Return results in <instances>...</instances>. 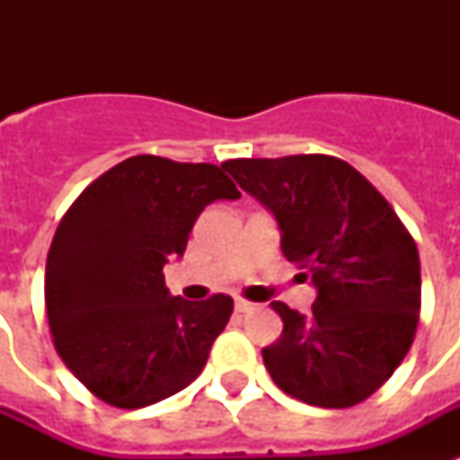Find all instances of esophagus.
I'll list each match as a JSON object with an SVG mask.
<instances>
[{"mask_svg":"<svg viewBox=\"0 0 460 460\" xmlns=\"http://www.w3.org/2000/svg\"><path fill=\"white\" fill-rule=\"evenodd\" d=\"M234 307H236V313H251L252 307H255V303L243 301V298H236V303H234Z\"/></svg>","mask_w":460,"mask_h":460,"instance_id":"34e87169","label":"esophagus"}]
</instances>
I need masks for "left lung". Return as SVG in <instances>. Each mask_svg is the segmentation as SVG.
<instances>
[{"instance_id": "1", "label": "left lung", "mask_w": 460, "mask_h": 460, "mask_svg": "<svg viewBox=\"0 0 460 460\" xmlns=\"http://www.w3.org/2000/svg\"><path fill=\"white\" fill-rule=\"evenodd\" d=\"M222 166L272 212L284 258L307 270L317 291L310 314L272 303L284 332L262 349L267 372L303 403L356 406L392 377L413 343L420 313L415 241L377 188L343 159L294 155Z\"/></svg>"}]
</instances>
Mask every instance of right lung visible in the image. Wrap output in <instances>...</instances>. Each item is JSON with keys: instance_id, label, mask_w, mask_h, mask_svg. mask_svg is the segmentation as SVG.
<instances>
[{"instance_id": "1", "label": "right lung", "mask_w": 460, "mask_h": 460, "mask_svg": "<svg viewBox=\"0 0 460 460\" xmlns=\"http://www.w3.org/2000/svg\"><path fill=\"white\" fill-rule=\"evenodd\" d=\"M238 198L224 166L138 155L64 215L47 255V320L61 360L97 399L133 411L200 375L234 301L172 296L162 270L209 202Z\"/></svg>"}]
</instances>
